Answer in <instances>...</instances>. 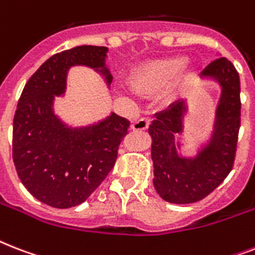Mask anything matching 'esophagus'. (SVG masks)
I'll return each mask as SVG.
<instances>
[{
	"label": "esophagus",
	"instance_id": "esophagus-1",
	"mask_svg": "<svg viewBox=\"0 0 255 255\" xmlns=\"http://www.w3.org/2000/svg\"><path fill=\"white\" fill-rule=\"evenodd\" d=\"M149 124H151V119H148V118H141V119L133 122L131 128L133 131H144V129H147V128L149 127Z\"/></svg>",
	"mask_w": 255,
	"mask_h": 255
}]
</instances>
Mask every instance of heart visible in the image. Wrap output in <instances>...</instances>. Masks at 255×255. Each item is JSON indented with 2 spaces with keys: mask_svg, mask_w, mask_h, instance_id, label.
Wrapping results in <instances>:
<instances>
[{
  "mask_svg": "<svg viewBox=\"0 0 255 255\" xmlns=\"http://www.w3.org/2000/svg\"><path fill=\"white\" fill-rule=\"evenodd\" d=\"M186 57L174 55L163 58L157 61L148 62L136 70L132 75V86L140 92H155L168 86L185 67ZM194 71L190 70L185 73L184 79L189 81L194 77Z\"/></svg>",
  "mask_w": 255,
  "mask_h": 255,
  "instance_id": "1",
  "label": "heart"
}]
</instances>
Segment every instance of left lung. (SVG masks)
<instances>
[{
    "instance_id": "1",
    "label": "left lung",
    "mask_w": 255,
    "mask_h": 255,
    "mask_svg": "<svg viewBox=\"0 0 255 255\" xmlns=\"http://www.w3.org/2000/svg\"><path fill=\"white\" fill-rule=\"evenodd\" d=\"M221 88L209 140L196 155L182 156L177 136L182 131L185 102H174L149 124L153 185L160 197L172 204H192L210 194L230 173L241 126L240 75L226 58H217L200 74Z\"/></svg>"
}]
</instances>
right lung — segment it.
I'll use <instances>...</instances> for the list:
<instances>
[{
  "label": "right lung",
  "instance_id": "obj_1",
  "mask_svg": "<svg viewBox=\"0 0 255 255\" xmlns=\"http://www.w3.org/2000/svg\"><path fill=\"white\" fill-rule=\"evenodd\" d=\"M107 53L104 46L83 45L55 54L31 75L18 100L14 165L26 189L46 205L66 209L85 202L115 165L127 119L111 112L98 123L70 127L54 112L74 66L94 69L110 87Z\"/></svg>",
  "mask_w": 255,
  "mask_h": 255
}]
</instances>
